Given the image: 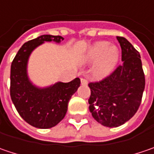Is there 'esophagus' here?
<instances>
[{
  "label": "esophagus",
  "instance_id": "1",
  "mask_svg": "<svg viewBox=\"0 0 154 154\" xmlns=\"http://www.w3.org/2000/svg\"><path fill=\"white\" fill-rule=\"evenodd\" d=\"M81 84L83 85H86V84H88V81L85 78H81Z\"/></svg>",
  "mask_w": 154,
  "mask_h": 154
}]
</instances>
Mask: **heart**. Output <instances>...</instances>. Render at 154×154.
Here are the masks:
<instances>
[{"mask_svg": "<svg viewBox=\"0 0 154 154\" xmlns=\"http://www.w3.org/2000/svg\"><path fill=\"white\" fill-rule=\"evenodd\" d=\"M119 59V51L116 46L109 45L105 41L97 42L91 45L84 54L86 63L96 64L93 67V73L97 77H104L109 74Z\"/></svg>", "mask_w": 154, "mask_h": 154, "instance_id": "b5f03b06", "label": "heart"}]
</instances>
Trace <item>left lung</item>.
<instances>
[{"instance_id":"1","label":"left lung","mask_w":154,"mask_h":154,"mask_svg":"<svg viewBox=\"0 0 154 154\" xmlns=\"http://www.w3.org/2000/svg\"><path fill=\"white\" fill-rule=\"evenodd\" d=\"M116 38L122 64L102 81L89 84V109L97 122L109 128L119 127L135 115L145 89L139 51L125 38Z\"/></svg>"}]
</instances>
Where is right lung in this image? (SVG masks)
Instances as JSON below:
<instances>
[{
	"label": "right lung",
	"mask_w": 154,
	"mask_h": 154,
	"mask_svg": "<svg viewBox=\"0 0 154 154\" xmlns=\"http://www.w3.org/2000/svg\"><path fill=\"white\" fill-rule=\"evenodd\" d=\"M61 36L41 35L25 43L11 64L10 96L18 113L31 126L51 128L65 116L71 96L80 86L77 77L69 83L57 82L47 87L32 84L27 74L28 59L32 51L45 42L60 43Z\"/></svg>",
	"instance_id": "add662e5"
}]
</instances>
